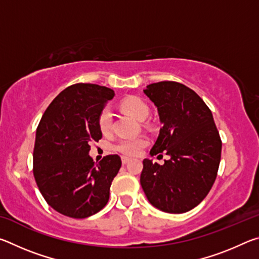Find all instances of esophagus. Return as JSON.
Wrapping results in <instances>:
<instances>
[{"label": "esophagus", "instance_id": "esophagus-1", "mask_svg": "<svg viewBox=\"0 0 259 259\" xmlns=\"http://www.w3.org/2000/svg\"><path fill=\"white\" fill-rule=\"evenodd\" d=\"M129 161H130L129 157H126V156H122V163H123V164H126V163H128Z\"/></svg>", "mask_w": 259, "mask_h": 259}]
</instances>
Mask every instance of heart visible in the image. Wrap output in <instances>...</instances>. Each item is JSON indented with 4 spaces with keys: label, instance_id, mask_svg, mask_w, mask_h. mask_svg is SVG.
Returning <instances> with one entry per match:
<instances>
[{
    "label": "heart",
    "instance_id": "obj_1",
    "mask_svg": "<svg viewBox=\"0 0 259 259\" xmlns=\"http://www.w3.org/2000/svg\"><path fill=\"white\" fill-rule=\"evenodd\" d=\"M122 108L124 111L139 122H143L147 119L150 109L146 103L137 97H129L125 98L121 104ZM98 125L99 129L103 134H108L112 128V112L108 107L104 108L99 114L98 117ZM147 139L144 137H135V138H126L122 139L116 145L114 146L115 151L122 153L126 156H135L138 155L140 151L146 146Z\"/></svg>",
    "mask_w": 259,
    "mask_h": 259
}]
</instances>
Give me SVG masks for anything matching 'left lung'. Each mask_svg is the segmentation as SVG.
I'll return each instance as SVG.
<instances>
[{
    "mask_svg": "<svg viewBox=\"0 0 259 259\" xmlns=\"http://www.w3.org/2000/svg\"><path fill=\"white\" fill-rule=\"evenodd\" d=\"M157 107L160 134L150 154L165 152L164 164L143 161L140 185L150 203L183 213L201 203L214 183L222 142L212 113L198 94L182 83H152L144 90Z\"/></svg>",
    "mask_w": 259,
    "mask_h": 259,
    "instance_id": "8db88e82",
    "label": "left lung"
}]
</instances>
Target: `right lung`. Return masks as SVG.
I'll list each match as a JSON object with an SVG mask.
<instances>
[{"label": "right lung", "mask_w": 259, "mask_h": 259, "mask_svg": "<svg viewBox=\"0 0 259 259\" xmlns=\"http://www.w3.org/2000/svg\"><path fill=\"white\" fill-rule=\"evenodd\" d=\"M113 97L114 91L106 87L73 84L52 100L38 123L35 182L48 204L65 216L87 218L108 202L122 162L114 154L95 163L89 144L102 138L98 117Z\"/></svg>", "instance_id": "obj_1"}]
</instances>
